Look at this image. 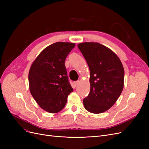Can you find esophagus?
I'll list each match as a JSON object with an SVG mask.
<instances>
[{
  "mask_svg": "<svg viewBox=\"0 0 149 149\" xmlns=\"http://www.w3.org/2000/svg\"><path fill=\"white\" fill-rule=\"evenodd\" d=\"M79 83V81H74V85L76 86H77L78 85Z\"/></svg>",
  "mask_w": 149,
  "mask_h": 149,
  "instance_id": "esophagus-1",
  "label": "esophagus"
}]
</instances>
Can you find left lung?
Listing matches in <instances>:
<instances>
[{
    "instance_id": "left-lung-1",
    "label": "left lung",
    "mask_w": 149,
    "mask_h": 149,
    "mask_svg": "<svg viewBox=\"0 0 149 149\" xmlns=\"http://www.w3.org/2000/svg\"><path fill=\"white\" fill-rule=\"evenodd\" d=\"M78 47L86 60L90 71V93L83 100L89 112L106 111L118 100L124 88V70L116 54L95 42H84Z\"/></svg>"
}]
</instances>
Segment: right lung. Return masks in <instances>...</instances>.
I'll use <instances>...</instances> for the list:
<instances>
[{"mask_svg": "<svg viewBox=\"0 0 149 149\" xmlns=\"http://www.w3.org/2000/svg\"><path fill=\"white\" fill-rule=\"evenodd\" d=\"M75 43L56 42L40 53L29 73V89L39 106L50 113H57L65 106L68 96L73 91L65 61Z\"/></svg>", "mask_w": 149, "mask_h": 149, "instance_id": "add662e5", "label": "right lung"}]
</instances>
